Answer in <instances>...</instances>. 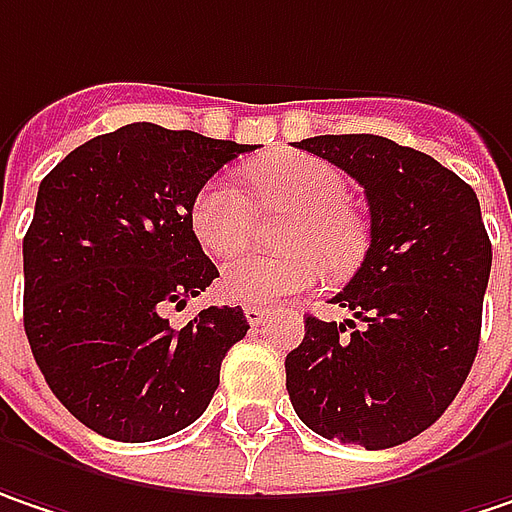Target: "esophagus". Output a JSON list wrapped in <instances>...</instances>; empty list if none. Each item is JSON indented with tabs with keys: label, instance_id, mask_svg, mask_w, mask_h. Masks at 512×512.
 <instances>
[{
	"label": "esophagus",
	"instance_id": "obj_1",
	"mask_svg": "<svg viewBox=\"0 0 512 512\" xmlns=\"http://www.w3.org/2000/svg\"><path fill=\"white\" fill-rule=\"evenodd\" d=\"M243 316H246V321H249V324H252V327H260V324H263V321H266V310H263V307H246V310H243Z\"/></svg>",
	"mask_w": 512,
	"mask_h": 512
}]
</instances>
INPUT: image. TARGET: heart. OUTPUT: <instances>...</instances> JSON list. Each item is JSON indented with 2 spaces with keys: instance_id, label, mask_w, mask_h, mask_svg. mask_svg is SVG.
<instances>
[{
  "instance_id": "1",
  "label": "heart",
  "mask_w": 512,
  "mask_h": 512,
  "mask_svg": "<svg viewBox=\"0 0 512 512\" xmlns=\"http://www.w3.org/2000/svg\"><path fill=\"white\" fill-rule=\"evenodd\" d=\"M246 179L263 211L292 214L281 234V246L289 252L231 257L220 275V292L228 301L286 304L324 284L327 262L345 272L359 260L365 228L347 208L350 188L342 170L307 153H278L249 167ZM191 228L205 252L234 255L252 234L249 202L223 176L208 179L191 202Z\"/></svg>"
}]
</instances>
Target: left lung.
<instances>
[{
    "label": "left lung",
    "instance_id": "left-lung-1",
    "mask_svg": "<svg viewBox=\"0 0 512 512\" xmlns=\"http://www.w3.org/2000/svg\"><path fill=\"white\" fill-rule=\"evenodd\" d=\"M295 147L342 167L371 211V246L330 298L345 324L304 318L286 391L316 435L391 449L458 397L481 342L493 246L475 191L432 156L382 136H316Z\"/></svg>",
    "mask_w": 512,
    "mask_h": 512
}]
</instances>
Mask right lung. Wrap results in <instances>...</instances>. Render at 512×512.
Here are the masks:
<instances>
[{
  "instance_id": "add662e5",
  "label": "right lung",
  "mask_w": 512,
  "mask_h": 512,
  "mask_svg": "<svg viewBox=\"0 0 512 512\" xmlns=\"http://www.w3.org/2000/svg\"><path fill=\"white\" fill-rule=\"evenodd\" d=\"M255 147L138 121L80 144L40 182L22 240L25 336L54 397L92 432L159 440L211 403L249 321L208 307L173 327L165 310L220 278L191 202Z\"/></svg>"
}]
</instances>
